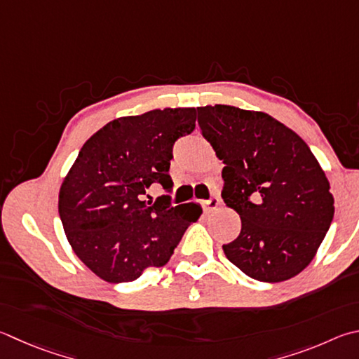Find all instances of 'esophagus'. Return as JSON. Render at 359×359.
<instances>
[{
	"mask_svg": "<svg viewBox=\"0 0 359 359\" xmlns=\"http://www.w3.org/2000/svg\"><path fill=\"white\" fill-rule=\"evenodd\" d=\"M202 205H204L205 210H215V208L219 205V199H218V196H212L210 199L202 201Z\"/></svg>",
	"mask_w": 359,
	"mask_h": 359,
	"instance_id": "obj_1",
	"label": "esophagus"
}]
</instances>
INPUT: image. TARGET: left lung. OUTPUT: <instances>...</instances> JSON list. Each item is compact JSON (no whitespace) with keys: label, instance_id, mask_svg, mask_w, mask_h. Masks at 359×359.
Returning <instances> with one entry per match:
<instances>
[{"label":"left lung","instance_id":"left-lung-1","mask_svg":"<svg viewBox=\"0 0 359 359\" xmlns=\"http://www.w3.org/2000/svg\"><path fill=\"white\" fill-rule=\"evenodd\" d=\"M198 122L226 165L221 196L242 219L240 236L223 245L226 257L262 283L297 276L334 217L330 182L309 146L260 111L207 105Z\"/></svg>","mask_w":359,"mask_h":359}]
</instances>
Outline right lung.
Returning <instances> with one entry per match:
<instances>
[{"mask_svg": "<svg viewBox=\"0 0 359 359\" xmlns=\"http://www.w3.org/2000/svg\"><path fill=\"white\" fill-rule=\"evenodd\" d=\"M194 127V108L152 109L108 122L83 144L57 208L72 250L103 281L130 283L168 264L201 217L198 202L172 205L169 194L144 201L154 184L172 191L174 142Z\"/></svg>", "mask_w": 359, "mask_h": 359, "instance_id": "obj_1", "label": "right lung"}]
</instances>
